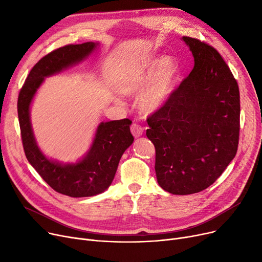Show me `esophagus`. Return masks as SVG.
Wrapping results in <instances>:
<instances>
[{
  "mask_svg": "<svg viewBox=\"0 0 262 262\" xmlns=\"http://www.w3.org/2000/svg\"><path fill=\"white\" fill-rule=\"evenodd\" d=\"M130 132L135 138H138V137H140L143 134V128L140 125H138V124L133 123L130 126Z\"/></svg>",
  "mask_w": 262,
  "mask_h": 262,
  "instance_id": "34e87169",
  "label": "esophagus"
}]
</instances>
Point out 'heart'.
Returning <instances> with one entry per match:
<instances>
[{
  "label": "heart",
  "mask_w": 262,
  "mask_h": 262,
  "mask_svg": "<svg viewBox=\"0 0 262 262\" xmlns=\"http://www.w3.org/2000/svg\"><path fill=\"white\" fill-rule=\"evenodd\" d=\"M180 66L168 56L150 59L124 79L120 91L126 95L139 94V107L144 113H154L168 101L173 92Z\"/></svg>",
  "instance_id": "b5f03b06"
}]
</instances>
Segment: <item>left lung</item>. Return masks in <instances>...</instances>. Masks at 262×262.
Segmentation results:
<instances>
[{"label": "left lung", "instance_id": "left-lung-1", "mask_svg": "<svg viewBox=\"0 0 262 262\" xmlns=\"http://www.w3.org/2000/svg\"><path fill=\"white\" fill-rule=\"evenodd\" d=\"M194 67L168 101L147 118L156 149L159 186L172 194L198 193L212 185L235 158L240 130L238 82L219 52L183 37Z\"/></svg>", "mask_w": 262, "mask_h": 262}]
</instances>
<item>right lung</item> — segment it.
<instances>
[{
    "mask_svg": "<svg viewBox=\"0 0 262 262\" xmlns=\"http://www.w3.org/2000/svg\"><path fill=\"white\" fill-rule=\"evenodd\" d=\"M99 42L69 45L41 58L31 70L18 98V117L25 156L42 180L58 193L71 198L100 194L112 185L119 161L134 142L129 119L102 122L88 153L75 163L49 159L37 145L32 128L30 108L46 77L66 70L87 58Z\"/></svg>",
    "mask_w": 262,
    "mask_h": 262,
    "instance_id": "right-lung-1",
    "label": "right lung"
}]
</instances>
